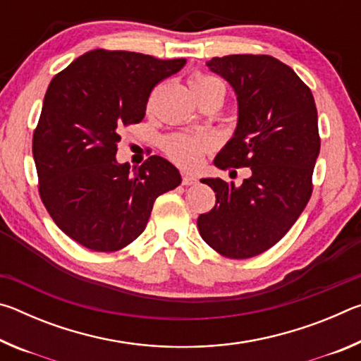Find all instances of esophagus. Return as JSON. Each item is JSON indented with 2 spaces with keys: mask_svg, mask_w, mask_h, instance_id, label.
<instances>
[{
  "mask_svg": "<svg viewBox=\"0 0 361 361\" xmlns=\"http://www.w3.org/2000/svg\"><path fill=\"white\" fill-rule=\"evenodd\" d=\"M197 183V178L191 173H183V185L189 186V185H195Z\"/></svg>",
  "mask_w": 361,
  "mask_h": 361,
  "instance_id": "1",
  "label": "esophagus"
}]
</instances>
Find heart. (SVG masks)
<instances>
[{
	"mask_svg": "<svg viewBox=\"0 0 361 361\" xmlns=\"http://www.w3.org/2000/svg\"><path fill=\"white\" fill-rule=\"evenodd\" d=\"M189 85H191L195 97H200L215 87L223 89L221 82H219L216 78L204 75V73H194V75L189 78ZM207 148H209L207 138L185 135V133L169 137L166 142H164V151L167 152V156L183 167L195 166V164L200 161V157H202Z\"/></svg>",
	"mask_w": 361,
	"mask_h": 361,
	"instance_id": "obj_1",
	"label": "heart"
}]
</instances>
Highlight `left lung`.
Masks as SVG:
<instances>
[{"label":"left lung","mask_w":361,"mask_h":361,"mask_svg":"<svg viewBox=\"0 0 361 361\" xmlns=\"http://www.w3.org/2000/svg\"><path fill=\"white\" fill-rule=\"evenodd\" d=\"M237 99L235 130L218 152V169L250 167L240 186L202 178L216 204L197 218L200 237L229 258H252L282 239L307 205L320 152L312 92L271 56H226L205 63Z\"/></svg>","instance_id":"obj_1"}]
</instances>
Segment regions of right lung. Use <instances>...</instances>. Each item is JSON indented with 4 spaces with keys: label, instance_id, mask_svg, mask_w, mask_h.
Listing matches in <instances>:
<instances>
[{
    "label": "right lung",
    "instance_id": "obj_1",
    "mask_svg": "<svg viewBox=\"0 0 361 361\" xmlns=\"http://www.w3.org/2000/svg\"><path fill=\"white\" fill-rule=\"evenodd\" d=\"M186 59L161 60L126 51H95L49 84L33 135L42 204L73 240L116 252L142 234L159 195L175 189L173 164L151 156L140 167L116 159L119 132L145 118L152 87Z\"/></svg>",
    "mask_w": 361,
    "mask_h": 361
}]
</instances>
